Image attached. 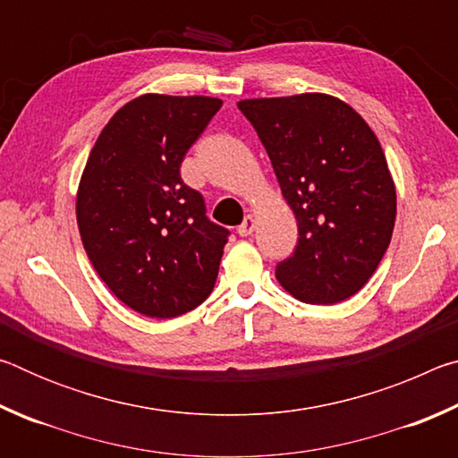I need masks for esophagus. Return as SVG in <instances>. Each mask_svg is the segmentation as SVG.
<instances>
[{
    "label": "esophagus",
    "mask_w": 458,
    "mask_h": 458,
    "mask_svg": "<svg viewBox=\"0 0 458 458\" xmlns=\"http://www.w3.org/2000/svg\"><path fill=\"white\" fill-rule=\"evenodd\" d=\"M254 228H257V222H254L252 216H246L244 222L238 226V234L240 236H250L252 232H254Z\"/></svg>",
    "instance_id": "esophagus-1"
}]
</instances>
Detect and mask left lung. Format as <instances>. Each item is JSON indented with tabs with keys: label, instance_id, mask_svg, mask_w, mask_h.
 <instances>
[{
	"label": "left lung",
	"instance_id": "left-lung-1",
	"mask_svg": "<svg viewBox=\"0 0 458 458\" xmlns=\"http://www.w3.org/2000/svg\"><path fill=\"white\" fill-rule=\"evenodd\" d=\"M299 226L276 265L294 299L333 305L376 273L396 222V188L374 131L344 100L319 92L240 100Z\"/></svg>",
	"mask_w": 458,
	"mask_h": 458
}]
</instances>
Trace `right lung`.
<instances>
[{
    "instance_id": "add662e5",
    "label": "right lung",
    "mask_w": 458,
    "mask_h": 458,
    "mask_svg": "<svg viewBox=\"0 0 458 458\" xmlns=\"http://www.w3.org/2000/svg\"><path fill=\"white\" fill-rule=\"evenodd\" d=\"M210 97L143 95L114 113L84 167L76 220L92 267L133 311L172 319L204 303L230 232L180 167L220 111Z\"/></svg>"
}]
</instances>
